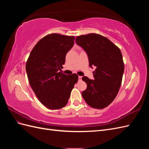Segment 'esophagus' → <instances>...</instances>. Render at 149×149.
<instances>
[{
  "label": "esophagus",
  "instance_id": "1",
  "mask_svg": "<svg viewBox=\"0 0 149 149\" xmlns=\"http://www.w3.org/2000/svg\"><path fill=\"white\" fill-rule=\"evenodd\" d=\"M82 80V76H79L78 77V81H80Z\"/></svg>",
  "mask_w": 149,
  "mask_h": 149
}]
</instances>
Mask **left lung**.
Masks as SVG:
<instances>
[{
    "instance_id": "8db88e82",
    "label": "left lung",
    "mask_w": 149,
    "mask_h": 149,
    "mask_svg": "<svg viewBox=\"0 0 149 149\" xmlns=\"http://www.w3.org/2000/svg\"><path fill=\"white\" fill-rule=\"evenodd\" d=\"M76 43L86 52L89 66H96L94 80L83 76L87 88L82 96L89 106L103 109L114 101L120 87L124 64L120 49L111 41L96 33L78 36Z\"/></svg>"
}]
</instances>
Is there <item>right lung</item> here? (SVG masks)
Returning <instances> with one entry per match:
<instances>
[{
	"label": "right lung",
	"instance_id": "add662e5",
	"mask_svg": "<svg viewBox=\"0 0 149 149\" xmlns=\"http://www.w3.org/2000/svg\"><path fill=\"white\" fill-rule=\"evenodd\" d=\"M74 36L52 33L39 40L26 61L29 81L36 96L49 109H59L68 101L78 76L59 70L74 45Z\"/></svg>",
	"mask_w": 149,
	"mask_h": 149
}]
</instances>
